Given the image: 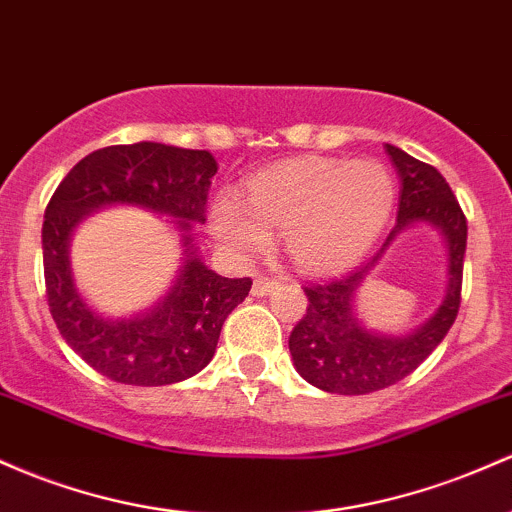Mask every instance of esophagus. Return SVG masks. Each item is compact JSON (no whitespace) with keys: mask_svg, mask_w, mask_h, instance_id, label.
Returning <instances> with one entry per match:
<instances>
[{"mask_svg":"<svg viewBox=\"0 0 512 512\" xmlns=\"http://www.w3.org/2000/svg\"><path fill=\"white\" fill-rule=\"evenodd\" d=\"M277 286H279L277 279L260 277V279H255V284H252V296H267V294H272Z\"/></svg>","mask_w":512,"mask_h":512,"instance_id":"1","label":"esophagus"}]
</instances>
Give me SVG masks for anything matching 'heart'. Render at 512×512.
I'll return each mask as SVG.
<instances>
[{"label": "heart", "mask_w": 512, "mask_h": 512, "mask_svg": "<svg viewBox=\"0 0 512 512\" xmlns=\"http://www.w3.org/2000/svg\"><path fill=\"white\" fill-rule=\"evenodd\" d=\"M396 204L391 172L376 160L306 155L279 162L245 184V201L221 194L211 228L235 252H260L269 230L303 272H335L376 243Z\"/></svg>", "instance_id": "1"}]
</instances>
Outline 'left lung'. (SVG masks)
Here are the masks:
<instances>
[{"label":"left lung","mask_w":512,"mask_h":512,"mask_svg":"<svg viewBox=\"0 0 512 512\" xmlns=\"http://www.w3.org/2000/svg\"><path fill=\"white\" fill-rule=\"evenodd\" d=\"M393 167L401 177L398 221L386 243L369 262L338 279H320L303 286L308 306L289 335L294 367L308 384L342 396H364L406 379L445 340L462 301V269L466 252V218L457 196L432 165L415 160L386 143ZM413 222L437 227L448 245L446 301L428 324L408 336L367 331L356 316V289L375 266L392 238Z\"/></svg>","instance_id":"left-lung-1"}]
</instances>
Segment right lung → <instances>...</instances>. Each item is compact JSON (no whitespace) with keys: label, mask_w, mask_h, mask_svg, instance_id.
<instances>
[{"label":"right lung","mask_w":512,"mask_h":512,"mask_svg":"<svg viewBox=\"0 0 512 512\" xmlns=\"http://www.w3.org/2000/svg\"><path fill=\"white\" fill-rule=\"evenodd\" d=\"M216 172L209 150L143 140L82 157L50 196L43 221L50 316L67 345L106 379L128 386H167L199 374L216 352L230 311L245 301L252 279L216 274L196 255L192 240V223L206 221V199ZM116 203L174 217L185 245L178 282L165 300L133 319L99 317L76 291L69 267V238L76 223Z\"/></svg>","instance_id":"add662e5"}]
</instances>
